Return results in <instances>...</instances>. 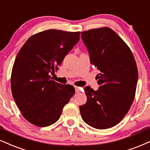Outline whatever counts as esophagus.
<instances>
[{"label":"esophagus","mask_w":150,"mask_h":150,"mask_svg":"<svg viewBox=\"0 0 150 150\" xmlns=\"http://www.w3.org/2000/svg\"><path fill=\"white\" fill-rule=\"evenodd\" d=\"M75 92L76 93H79L80 91H83V89L81 87H79V86H75Z\"/></svg>","instance_id":"esophagus-1"}]
</instances>
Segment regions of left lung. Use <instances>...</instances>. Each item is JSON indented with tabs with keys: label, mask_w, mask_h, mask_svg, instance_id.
Returning a JSON list of instances; mask_svg holds the SVG:
<instances>
[{
	"label": "left lung",
	"mask_w": 150,
	"mask_h": 150,
	"mask_svg": "<svg viewBox=\"0 0 150 150\" xmlns=\"http://www.w3.org/2000/svg\"><path fill=\"white\" fill-rule=\"evenodd\" d=\"M90 62L100 70L99 88L87 86L85 104L80 107L84 122L97 129L120 123L129 110L136 93L138 73L134 57L124 41L108 27L81 33Z\"/></svg>",
	"instance_id": "obj_1"
}]
</instances>
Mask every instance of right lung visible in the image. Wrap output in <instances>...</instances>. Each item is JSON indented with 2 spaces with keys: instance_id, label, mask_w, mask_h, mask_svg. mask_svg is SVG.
I'll list each match as a JSON object with an SVG mask.
<instances>
[{
  "instance_id": "1",
  "label": "right lung",
  "mask_w": 150,
  "mask_h": 150,
  "mask_svg": "<svg viewBox=\"0 0 150 150\" xmlns=\"http://www.w3.org/2000/svg\"><path fill=\"white\" fill-rule=\"evenodd\" d=\"M80 32L50 29L27 40L14 61L11 75L12 96L30 123L45 127L55 123L75 88L52 80L51 74L80 40Z\"/></svg>"
}]
</instances>
